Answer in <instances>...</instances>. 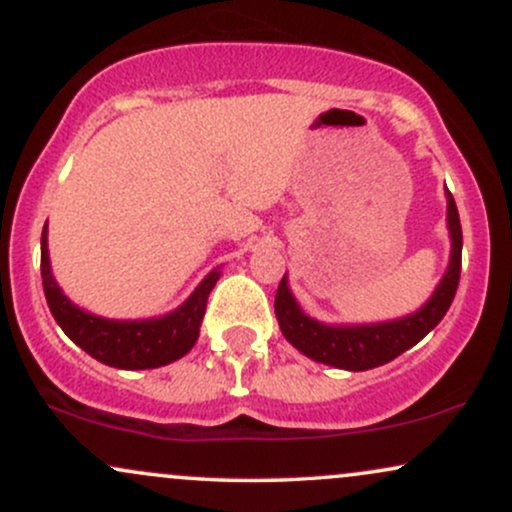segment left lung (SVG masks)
<instances>
[{
	"instance_id": "8db88e82",
	"label": "left lung",
	"mask_w": 512,
	"mask_h": 512,
	"mask_svg": "<svg viewBox=\"0 0 512 512\" xmlns=\"http://www.w3.org/2000/svg\"><path fill=\"white\" fill-rule=\"evenodd\" d=\"M445 195H448V231L452 240L450 264L448 272L440 279L438 289L433 291L424 308L416 310L414 315L399 317V320L392 322H378V325H325V322H317L303 313L301 305L291 296L289 281L284 276L274 298V313L284 337L313 361L344 370L378 368L404 354L414 344H419L448 313L452 298L457 293V284H460V214H457V204L450 190H445Z\"/></svg>"
}]
</instances>
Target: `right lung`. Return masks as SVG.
Instances as JSON below:
<instances>
[{
	"label": "right lung",
	"mask_w": 512,
	"mask_h": 512,
	"mask_svg": "<svg viewBox=\"0 0 512 512\" xmlns=\"http://www.w3.org/2000/svg\"><path fill=\"white\" fill-rule=\"evenodd\" d=\"M40 274H43V289L50 313L64 334L96 361L122 370L168 366L185 356L197 342L199 325H202L204 310H207V298L219 281V272L214 269L204 276L202 284L178 310L154 317V320H108V317L91 315L69 301L52 276L48 223H45L43 238H40Z\"/></svg>",
	"instance_id": "right-lung-1"
}]
</instances>
